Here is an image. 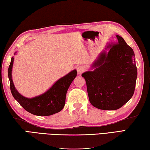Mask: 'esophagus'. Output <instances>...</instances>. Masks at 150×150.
Segmentation results:
<instances>
[{
	"mask_svg": "<svg viewBox=\"0 0 150 150\" xmlns=\"http://www.w3.org/2000/svg\"><path fill=\"white\" fill-rule=\"evenodd\" d=\"M85 71V68L82 66H79L77 67V72L78 74H81Z\"/></svg>",
	"mask_w": 150,
	"mask_h": 150,
	"instance_id": "1",
	"label": "esophagus"
}]
</instances>
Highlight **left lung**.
Listing matches in <instances>:
<instances>
[{"label": "left lung", "instance_id": "obj_1", "mask_svg": "<svg viewBox=\"0 0 150 150\" xmlns=\"http://www.w3.org/2000/svg\"><path fill=\"white\" fill-rule=\"evenodd\" d=\"M108 44L92 64V71L81 76L86 80L90 103L104 110L120 108L134 94L137 78L134 53L124 39Z\"/></svg>", "mask_w": 150, "mask_h": 150}]
</instances>
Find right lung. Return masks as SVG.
<instances>
[{"label": "right lung", "instance_id": "obj_1", "mask_svg": "<svg viewBox=\"0 0 150 150\" xmlns=\"http://www.w3.org/2000/svg\"><path fill=\"white\" fill-rule=\"evenodd\" d=\"M13 63V57H12L8 68L11 93L13 98L25 110L36 115L47 116L60 112L64 108L67 90L77 76V71L76 70L59 79L43 94L29 98L22 96L14 86L12 78Z\"/></svg>", "mask_w": 150, "mask_h": 150}]
</instances>
